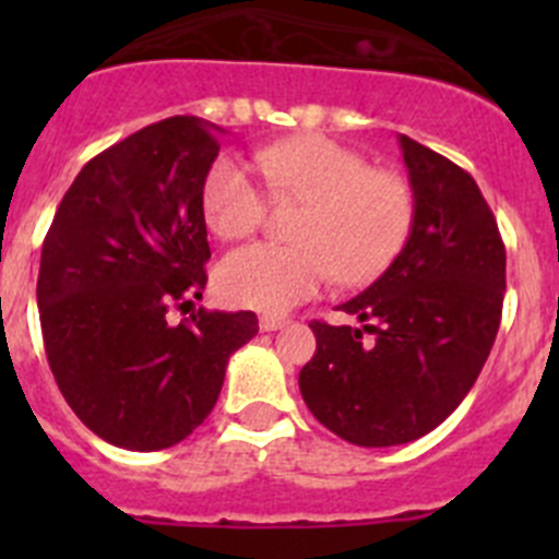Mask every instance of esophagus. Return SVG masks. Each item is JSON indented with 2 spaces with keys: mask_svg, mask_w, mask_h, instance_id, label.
I'll return each instance as SVG.
<instances>
[{
  "mask_svg": "<svg viewBox=\"0 0 559 559\" xmlns=\"http://www.w3.org/2000/svg\"><path fill=\"white\" fill-rule=\"evenodd\" d=\"M288 319H283V316H263V319H260V328L265 330V333H274V330H283V328H288Z\"/></svg>",
  "mask_w": 559,
  "mask_h": 559,
  "instance_id": "1",
  "label": "esophagus"
}]
</instances>
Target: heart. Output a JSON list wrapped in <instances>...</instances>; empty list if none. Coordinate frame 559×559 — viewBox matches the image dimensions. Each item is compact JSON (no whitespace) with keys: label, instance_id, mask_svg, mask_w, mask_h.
<instances>
[{"label":"heart","instance_id":"b5f03b06","mask_svg":"<svg viewBox=\"0 0 559 559\" xmlns=\"http://www.w3.org/2000/svg\"><path fill=\"white\" fill-rule=\"evenodd\" d=\"M271 192L305 201L294 226L299 243H254L226 254L215 271L221 299L235 308L285 313L338 276L367 285L389 269L414 224V192L392 170L324 133H299L257 151ZM204 221L221 240L263 226L269 195L254 167L218 156L201 185Z\"/></svg>","mask_w":559,"mask_h":559}]
</instances>
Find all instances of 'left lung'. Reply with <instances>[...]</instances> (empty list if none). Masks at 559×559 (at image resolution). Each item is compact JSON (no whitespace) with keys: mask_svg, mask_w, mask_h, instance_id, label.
<instances>
[{"mask_svg":"<svg viewBox=\"0 0 559 559\" xmlns=\"http://www.w3.org/2000/svg\"><path fill=\"white\" fill-rule=\"evenodd\" d=\"M414 224L394 263L338 310L310 322L316 355L299 372L313 417L360 448L403 445L451 417L501 324L507 249L467 170L400 133Z\"/></svg>","mask_w":559,"mask_h":559,"instance_id":"1","label":"left lung"}]
</instances>
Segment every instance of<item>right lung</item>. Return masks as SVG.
Here are the masks:
<instances>
[{"instance_id":"right-lung-1","label":"right lung","mask_w":559,"mask_h":559,"mask_svg":"<svg viewBox=\"0 0 559 559\" xmlns=\"http://www.w3.org/2000/svg\"><path fill=\"white\" fill-rule=\"evenodd\" d=\"M221 128L167 117L86 162L41 246L44 349L69 408L128 451H162L210 417L226 364L257 335L251 310L199 308L206 285L201 185Z\"/></svg>"}]
</instances>
